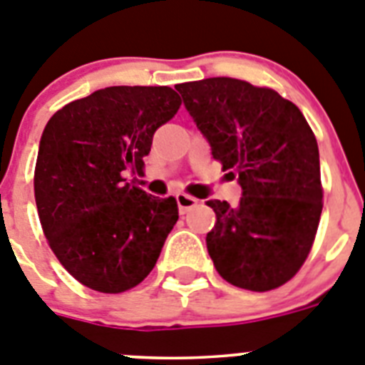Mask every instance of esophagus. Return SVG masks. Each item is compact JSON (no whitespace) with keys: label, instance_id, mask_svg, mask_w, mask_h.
Returning a JSON list of instances; mask_svg holds the SVG:
<instances>
[{"label":"esophagus","instance_id":"1","mask_svg":"<svg viewBox=\"0 0 365 365\" xmlns=\"http://www.w3.org/2000/svg\"><path fill=\"white\" fill-rule=\"evenodd\" d=\"M176 202H178V209L182 215H185V212H189L190 209H195V207L198 205V200H196L195 196L185 195V192H178V195H176Z\"/></svg>","mask_w":365,"mask_h":365}]
</instances>
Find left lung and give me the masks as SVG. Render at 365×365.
I'll list each match as a JSON object with an SVG mask.
<instances>
[{"instance_id":"8db88e82","label":"left lung","mask_w":365,"mask_h":365,"mask_svg":"<svg viewBox=\"0 0 365 365\" xmlns=\"http://www.w3.org/2000/svg\"><path fill=\"white\" fill-rule=\"evenodd\" d=\"M211 145L238 178V205L209 200L216 223L207 251L220 277L249 291H271L298 272L322 215L317 138L293 101L235 78L176 85Z\"/></svg>"}]
</instances>
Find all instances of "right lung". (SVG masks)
Returning a JSON list of instances; mask_svg holds the SVG:
<instances>
[{
  "label": "right lung",
  "instance_id": "right-lung-1",
  "mask_svg": "<svg viewBox=\"0 0 365 365\" xmlns=\"http://www.w3.org/2000/svg\"><path fill=\"white\" fill-rule=\"evenodd\" d=\"M170 87H107L48 120L34 170L38 215L56 258L80 284L123 293L153 271L178 222L173 196L127 183L143 175L158 127L178 113Z\"/></svg>",
  "mask_w": 365,
  "mask_h": 365
}]
</instances>
